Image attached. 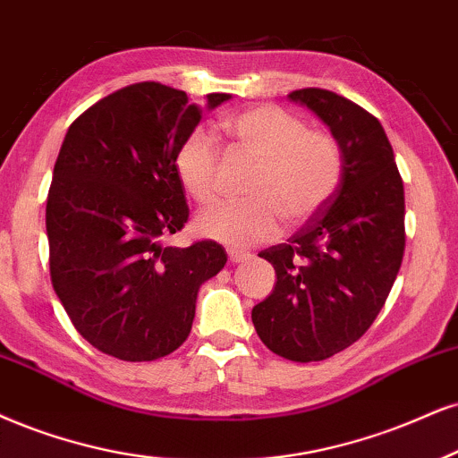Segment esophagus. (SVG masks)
<instances>
[{
	"label": "esophagus",
	"instance_id": "1",
	"mask_svg": "<svg viewBox=\"0 0 458 458\" xmlns=\"http://www.w3.org/2000/svg\"><path fill=\"white\" fill-rule=\"evenodd\" d=\"M227 255L231 259V263H242V261H246V259H250L248 252L238 250V248H227Z\"/></svg>",
	"mask_w": 458,
	"mask_h": 458
}]
</instances>
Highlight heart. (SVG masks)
I'll return each mask as SVG.
<instances>
[{
    "instance_id": "b5f03b06",
    "label": "heart",
    "mask_w": 458,
    "mask_h": 458,
    "mask_svg": "<svg viewBox=\"0 0 458 458\" xmlns=\"http://www.w3.org/2000/svg\"><path fill=\"white\" fill-rule=\"evenodd\" d=\"M223 131L246 155L255 157L244 201H225L197 216V231L233 246L274 238L282 216L301 225L333 199L344 178V152L335 135L308 129L293 112L261 104L223 121ZM220 155L216 140L195 129L180 142L174 169L197 203L218 195Z\"/></svg>"
}]
</instances>
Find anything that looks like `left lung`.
<instances>
[{
    "label": "left lung",
    "mask_w": 458,
    "mask_h": 458,
    "mask_svg": "<svg viewBox=\"0 0 458 458\" xmlns=\"http://www.w3.org/2000/svg\"><path fill=\"white\" fill-rule=\"evenodd\" d=\"M289 98L335 135L344 178L293 238L259 252L278 280L252 308V323L278 357L310 363L352 346L380 314L402 267L405 197L393 146L374 114L327 89H299Z\"/></svg>",
    "instance_id": "1"
}]
</instances>
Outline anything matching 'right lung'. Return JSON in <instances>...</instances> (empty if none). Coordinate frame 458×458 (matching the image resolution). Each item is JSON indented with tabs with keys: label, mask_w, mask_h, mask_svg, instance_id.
<instances>
[{
	"label": "right lung",
	"mask_w": 458,
	"mask_h": 458,
	"mask_svg": "<svg viewBox=\"0 0 458 458\" xmlns=\"http://www.w3.org/2000/svg\"><path fill=\"white\" fill-rule=\"evenodd\" d=\"M208 95V108L227 101ZM201 106L135 82L67 129L47 199L50 280L76 331L121 360L167 357L189 337L199 286L227 263L212 240L163 246L189 220L174 169Z\"/></svg>",
	"instance_id": "1"
}]
</instances>
